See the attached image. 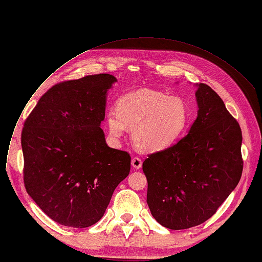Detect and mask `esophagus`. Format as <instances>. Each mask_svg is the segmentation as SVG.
Segmentation results:
<instances>
[{
	"label": "esophagus",
	"instance_id": "34e87169",
	"mask_svg": "<svg viewBox=\"0 0 262 262\" xmlns=\"http://www.w3.org/2000/svg\"><path fill=\"white\" fill-rule=\"evenodd\" d=\"M131 164H132L133 168L140 169L142 167V165H143V162H142V160L140 158H133L132 161H131Z\"/></svg>",
	"mask_w": 262,
	"mask_h": 262
}]
</instances>
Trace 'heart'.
Here are the masks:
<instances>
[{
    "label": "heart",
    "instance_id": "heart-1",
    "mask_svg": "<svg viewBox=\"0 0 262 262\" xmlns=\"http://www.w3.org/2000/svg\"><path fill=\"white\" fill-rule=\"evenodd\" d=\"M106 127L113 138L131 129L134 145L143 151H161L174 144L189 125V111L180 97L153 90H138L122 96L117 109L106 113Z\"/></svg>",
    "mask_w": 262,
    "mask_h": 262
}]
</instances>
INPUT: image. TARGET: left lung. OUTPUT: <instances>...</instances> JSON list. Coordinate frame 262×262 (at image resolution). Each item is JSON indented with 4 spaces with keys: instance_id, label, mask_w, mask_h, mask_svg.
Listing matches in <instances>:
<instances>
[{
    "instance_id": "8db88e82",
    "label": "left lung",
    "mask_w": 262,
    "mask_h": 262,
    "mask_svg": "<svg viewBox=\"0 0 262 262\" xmlns=\"http://www.w3.org/2000/svg\"><path fill=\"white\" fill-rule=\"evenodd\" d=\"M195 86L199 110L188 134L143 163L151 214L170 229L208 220L236 188L243 169L238 121L210 86Z\"/></svg>"
}]
</instances>
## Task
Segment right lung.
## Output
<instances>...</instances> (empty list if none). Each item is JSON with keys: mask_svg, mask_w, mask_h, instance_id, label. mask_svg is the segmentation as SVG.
I'll list each match as a JSON object with an SVG mask.
<instances>
[{"mask_svg": "<svg viewBox=\"0 0 262 262\" xmlns=\"http://www.w3.org/2000/svg\"><path fill=\"white\" fill-rule=\"evenodd\" d=\"M113 75L58 83L39 99L21 135L27 193L57 223L98 222L131 167L129 153L110 148L100 128Z\"/></svg>", "mask_w": 262, "mask_h": 262, "instance_id": "1", "label": "right lung"}]
</instances>
